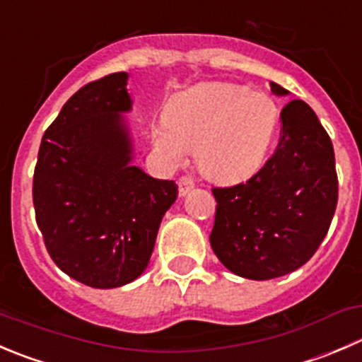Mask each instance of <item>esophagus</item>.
I'll list each match as a JSON object with an SVG mask.
<instances>
[{
    "mask_svg": "<svg viewBox=\"0 0 362 362\" xmlns=\"http://www.w3.org/2000/svg\"><path fill=\"white\" fill-rule=\"evenodd\" d=\"M194 189V180L191 177H180L178 178V194L185 196Z\"/></svg>",
    "mask_w": 362,
    "mask_h": 362,
    "instance_id": "obj_1",
    "label": "esophagus"
}]
</instances>
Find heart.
<instances>
[{
	"label": "heart",
	"instance_id": "obj_1",
	"mask_svg": "<svg viewBox=\"0 0 362 362\" xmlns=\"http://www.w3.org/2000/svg\"><path fill=\"white\" fill-rule=\"evenodd\" d=\"M278 124L279 107L265 92L240 84H203L168 100L150 139L170 166H180L187 150L194 148L203 173L231 182L263 166Z\"/></svg>",
	"mask_w": 362,
	"mask_h": 362
}]
</instances>
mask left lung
<instances>
[{
	"label": "left lung",
	"instance_id": "left-lung-1",
	"mask_svg": "<svg viewBox=\"0 0 362 362\" xmlns=\"http://www.w3.org/2000/svg\"><path fill=\"white\" fill-rule=\"evenodd\" d=\"M278 97L288 90L270 81ZM274 156L247 182L212 189L210 245L233 274L255 281L303 267L327 235L338 203L334 150L315 111L290 100Z\"/></svg>",
	"mask_w": 362,
	"mask_h": 362
}]
</instances>
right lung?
<instances>
[{"label":"right lung","mask_w":362,"mask_h":362,"mask_svg":"<svg viewBox=\"0 0 362 362\" xmlns=\"http://www.w3.org/2000/svg\"><path fill=\"white\" fill-rule=\"evenodd\" d=\"M127 81V72L110 74L74 93L45 131L35 166L45 247L66 276L92 288H118L145 272L178 196L173 180L132 164Z\"/></svg>","instance_id":"obj_1"}]
</instances>
